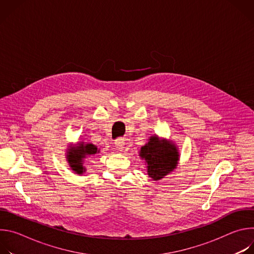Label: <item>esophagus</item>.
I'll use <instances>...</instances> for the list:
<instances>
[{
	"mask_svg": "<svg viewBox=\"0 0 254 254\" xmlns=\"http://www.w3.org/2000/svg\"><path fill=\"white\" fill-rule=\"evenodd\" d=\"M116 147L118 148V150L119 151H123V149L125 148V139H123V138H118L117 140H116Z\"/></svg>",
	"mask_w": 254,
	"mask_h": 254,
	"instance_id": "34e87169",
	"label": "esophagus"
}]
</instances>
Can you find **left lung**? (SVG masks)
Segmentation results:
<instances>
[{"mask_svg": "<svg viewBox=\"0 0 254 254\" xmlns=\"http://www.w3.org/2000/svg\"><path fill=\"white\" fill-rule=\"evenodd\" d=\"M139 156L147 161L148 175L154 180H160L172 172L179 160L174 144L170 141H161L157 136H152L146 146L140 149Z\"/></svg>", "mask_w": 254, "mask_h": 254, "instance_id": "obj_1", "label": "left lung"}]
</instances>
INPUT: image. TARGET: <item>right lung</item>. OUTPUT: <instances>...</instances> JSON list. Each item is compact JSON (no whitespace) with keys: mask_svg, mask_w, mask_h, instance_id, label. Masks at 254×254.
Instances as JSON below:
<instances>
[{"mask_svg":"<svg viewBox=\"0 0 254 254\" xmlns=\"http://www.w3.org/2000/svg\"><path fill=\"white\" fill-rule=\"evenodd\" d=\"M96 153H99L97 148L92 143L84 144L81 142L75 148H71L67 153V159L70 164L71 169L75 171L77 174H82L85 169L82 166V160L87 156H92Z\"/></svg>","mask_w":254,"mask_h":254,"instance_id":"obj_1","label":"right lung"}]
</instances>
